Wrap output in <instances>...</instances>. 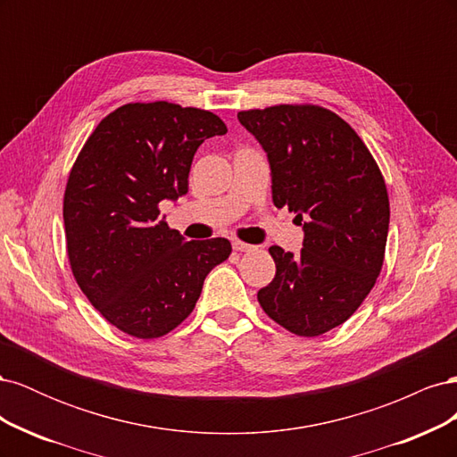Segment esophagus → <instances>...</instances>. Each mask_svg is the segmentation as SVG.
I'll return each mask as SVG.
<instances>
[{"mask_svg": "<svg viewBox=\"0 0 457 457\" xmlns=\"http://www.w3.org/2000/svg\"><path fill=\"white\" fill-rule=\"evenodd\" d=\"M232 247H234V250H237V252H252L255 245L240 242V240H234V242H232Z\"/></svg>", "mask_w": 457, "mask_h": 457, "instance_id": "34e87169", "label": "esophagus"}]
</instances>
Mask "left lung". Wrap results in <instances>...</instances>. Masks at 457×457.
<instances>
[{
  "mask_svg": "<svg viewBox=\"0 0 457 457\" xmlns=\"http://www.w3.org/2000/svg\"><path fill=\"white\" fill-rule=\"evenodd\" d=\"M265 150L276 207L295 212L303 250L272 245L276 274L257 299L274 322L314 337L362 305L383 265L389 232L385 181L361 137L320 106L238 112Z\"/></svg>",
  "mask_w": 457,
  "mask_h": 457,
  "instance_id": "obj_1",
  "label": "left lung"
}]
</instances>
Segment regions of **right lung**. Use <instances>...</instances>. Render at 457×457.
<instances>
[{
  "label": "right lung",
  "mask_w": 457,
  "mask_h": 457,
  "mask_svg": "<svg viewBox=\"0 0 457 457\" xmlns=\"http://www.w3.org/2000/svg\"><path fill=\"white\" fill-rule=\"evenodd\" d=\"M227 126L207 110L135 103L108 114L81 148L64 192L74 278L106 320L139 339L162 337L195 309L227 238L187 242L160 217L188 192L198 146Z\"/></svg>",
  "instance_id": "right-lung-1"
}]
</instances>
